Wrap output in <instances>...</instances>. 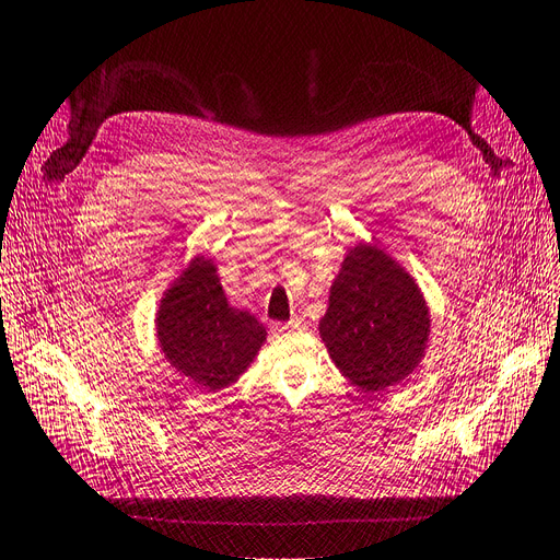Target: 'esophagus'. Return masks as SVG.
Segmentation results:
<instances>
[{"label":"esophagus","instance_id":"esophagus-1","mask_svg":"<svg viewBox=\"0 0 560 560\" xmlns=\"http://www.w3.org/2000/svg\"><path fill=\"white\" fill-rule=\"evenodd\" d=\"M298 327H300V322L298 319H290V322H285V325H275V331L285 334V331H292V329H298Z\"/></svg>","mask_w":560,"mask_h":560}]
</instances>
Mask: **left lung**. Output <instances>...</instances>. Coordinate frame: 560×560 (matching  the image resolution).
I'll return each instance as SVG.
<instances>
[{
	"instance_id": "8db88e82",
	"label": "left lung",
	"mask_w": 560,
	"mask_h": 560,
	"mask_svg": "<svg viewBox=\"0 0 560 560\" xmlns=\"http://www.w3.org/2000/svg\"><path fill=\"white\" fill-rule=\"evenodd\" d=\"M429 325L422 292L397 260L365 243L347 252L319 336L351 384L378 393L404 381L424 357Z\"/></svg>"
}]
</instances>
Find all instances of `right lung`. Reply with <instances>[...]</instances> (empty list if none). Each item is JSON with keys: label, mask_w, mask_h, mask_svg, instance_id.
<instances>
[{"label": "right lung", "mask_w": 560, "mask_h": 560, "mask_svg": "<svg viewBox=\"0 0 560 560\" xmlns=\"http://www.w3.org/2000/svg\"><path fill=\"white\" fill-rule=\"evenodd\" d=\"M156 336L176 372L215 393L238 381L268 334L254 315L229 306L213 260L197 256L161 300Z\"/></svg>", "instance_id": "1"}]
</instances>
